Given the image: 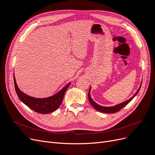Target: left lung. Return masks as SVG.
<instances>
[{"label":"left lung","mask_w":155,"mask_h":155,"mask_svg":"<svg viewBox=\"0 0 155 155\" xmlns=\"http://www.w3.org/2000/svg\"><path fill=\"white\" fill-rule=\"evenodd\" d=\"M142 86V84L140 85L138 90L137 91V92L135 93V94L132 97H130L129 100H127L123 103H121V104H118L116 105H114L113 107H104V106H101L100 105L97 104L96 102L94 101L92 99V97L91 96V87H90V89H89V91H88V100L89 101H90L91 104L92 105V106L94 108V109L100 112H104V113H115V112H118L120 110H121L122 108H124L125 106H126L132 100L133 98L135 97V96L138 93L140 89V87H141Z\"/></svg>","instance_id":"obj_1"}]
</instances>
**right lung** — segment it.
I'll list each match as a JSON object with an SVG mask.
<instances>
[{
	"instance_id": "add662e5",
	"label": "right lung",
	"mask_w": 155,
	"mask_h": 155,
	"mask_svg": "<svg viewBox=\"0 0 155 155\" xmlns=\"http://www.w3.org/2000/svg\"><path fill=\"white\" fill-rule=\"evenodd\" d=\"M13 79L15 91L20 100L28 107L30 109L41 114L50 113L58 109L61 104L65 92L69 87L70 84L71 83L70 82L68 83L66 86L54 96L45 98H36L26 94L18 88L14 74Z\"/></svg>"
}]
</instances>
